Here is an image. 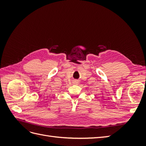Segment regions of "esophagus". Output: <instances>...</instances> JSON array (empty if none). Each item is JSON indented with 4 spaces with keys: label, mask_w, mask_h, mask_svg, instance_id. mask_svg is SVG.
<instances>
[{
    "label": "esophagus",
    "mask_w": 146,
    "mask_h": 146,
    "mask_svg": "<svg viewBox=\"0 0 146 146\" xmlns=\"http://www.w3.org/2000/svg\"><path fill=\"white\" fill-rule=\"evenodd\" d=\"M76 83H77V81H76Z\"/></svg>",
    "instance_id": "esophagus-1"
}]
</instances>
